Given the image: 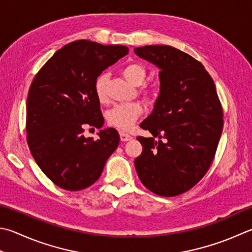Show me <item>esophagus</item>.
<instances>
[{
    "label": "esophagus",
    "instance_id": "esophagus-1",
    "mask_svg": "<svg viewBox=\"0 0 252 252\" xmlns=\"http://www.w3.org/2000/svg\"><path fill=\"white\" fill-rule=\"evenodd\" d=\"M120 135H121V140L122 141H128V140H130L132 138L130 135H128V134H126V132H123V131L120 132Z\"/></svg>",
    "mask_w": 252,
    "mask_h": 252
}]
</instances>
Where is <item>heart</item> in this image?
<instances>
[{
	"label": "heart",
	"instance_id": "obj_1",
	"mask_svg": "<svg viewBox=\"0 0 252 252\" xmlns=\"http://www.w3.org/2000/svg\"><path fill=\"white\" fill-rule=\"evenodd\" d=\"M124 78L132 85H140L146 78V69L139 63H129L122 71ZM107 75L101 74L95 81V94L101 103L107 102ZM157 88L155 85H142L141 93L146 101L153 102L157 96ZM142 113V106L138 102L117 104L106 114L107 123L111 126L122 131H127L134 125Z\"/></svg>",
	"mask_w": 252,
	"mask_h": 252
}]
</instances>
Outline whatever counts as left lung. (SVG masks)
I'll return each mask as SVG.
<instances>
[{"label": "left lung", "mask_w": 252, "mask_h": 252, "mask_svg": "<svg viewBox=\"0 0 252 252\" xmlns=\"http://www.w3.org/2000/svg\"><path fill=\"white\" fill-rule=\"evenodd\" d=\"M134 51L160 70L159 95L140 124L153 137H137L142 145L137 174L155 194L179 195L200 181L214 159L224 124L216 87L201 63L174 47Z\"/></svg>", "instance_id": "left-lung-1"}]
</instances>
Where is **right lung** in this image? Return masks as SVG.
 <instances>
[{
  "instance_id": "obj_1",
  "label": "right lung",
  "mask_w": 252,
  "mask_h": 252,
  "mask_svg": "<svg viewBox=\"0 0 252 252\" xmlns=\"http://www.w3.org/2000/svg\"><path fill=\"white\" fill-rule=\"evenodd\" d=\"M127 54L126 46L75 40L57 50L32 80L26 103L28 147L38 167L61 189L92 185L120 144L115 128L99 130L95 140L83 131L88 125H104L95 81Z\"/></svg>"
}]
</instances>
